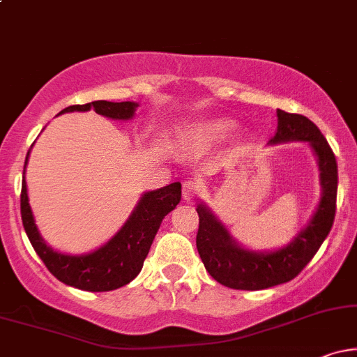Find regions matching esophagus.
Listing matches in <instances>:
<instances>
[{
	"label": "esophagus",
	"instance_id": "34e87169",
	"mask_svg": "<svg viewBox=\"0 0 357 357\" xmlns=\"http://www.w3.org/2000/svg\"><path fill=\"white\" fill-rule=\"evenodd\" d=\"M198 183L192 181V179H186V181L183 183V198L184 199H192L196 195H198Z\"/></svg>",
	"mask_w": 357,
	"mask_h": 357
}]
</instances>
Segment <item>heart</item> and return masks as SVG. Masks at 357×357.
I'll return each mask as SVG.
<instances>
[{"mask_svg": "<svg viewBox=\"0 0 357 357\" xmlns=\"http://www.w3.org/2000/svg\"><path fill=\"white\" fill-rule=\"evenodd\" d=\"M235 129L231 119H211V121L191 122L178 130V144L186 151H206Z\"/></svg>", "mask_w": 357, "mask_h": 357, "instance_id": "b5f03b06", "label": "heart"}]
</instances>
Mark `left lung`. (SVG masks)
Segmentation results:
<instances>
[{
	"mask_svg": "<svg viewBox=\"0 0 357 357\" xmlns=\"http://www.w3.org/2000/svg\"><path fill=\"white\" fill-rule=\"evenodd\" d=\"M277 132L268 146L305 142L317 159L321 198L294 238L272 250H252L230 235L206 203H198L199 228L196 248L208 273L221 285L236 290H261L292 280L312 260L333 228L337 198V162L326 137L312 121L277 109Z\"/></svg>",
	"mask_w": 357,
	"mask_h": 357,
	"instance_id": "left-lung-1",
	"label": "left lung"
}]
</instances>
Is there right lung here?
<instances>
[{
    "label": "right lung",
    "instance_id": "1",
    "mask_svg": "<svg viewBox=\"0 0 357 357\" xmlns=\"http://www.w3.org/2000/svg\"><path fill=\"white\" fill-rule=\"evenodd\" d=\"M137 107V102L96 100L84 105H70L61 110L59 116L65 112H89L90 109H93L99 116L112 119V121H130L136 116ZM31 147L23 167L22 220L24 231L30 243L33 245L36 255L42 258L52 275H55L60 282L75 289L87 290V292H109L132 282L144 265L155 233L165 216L181 202V183H171L159 190L142 192L134 210L130 211L129 218L116 231V235L110 236L99 248L80 253V255L63 253L53 250L43 240L36 227L33 210L30 206L24 174H26Z\"/></svg>",
    "mask_w": 357,
    "mask_h": 357
}]
</instances>
